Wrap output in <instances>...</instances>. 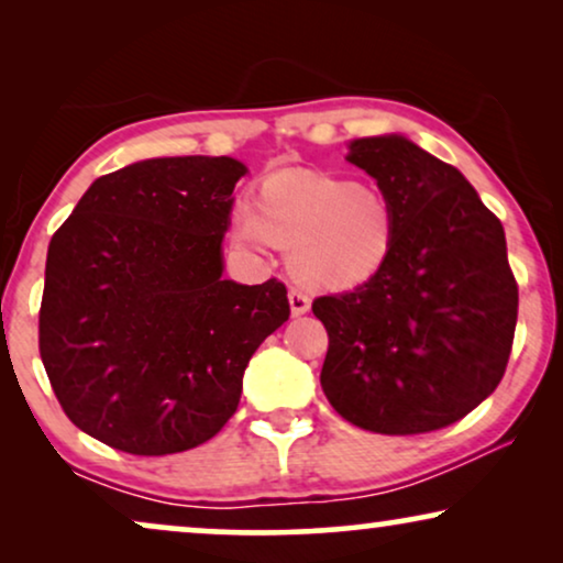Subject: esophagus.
Instances as JSON below:
<instances>
[{"label":"esophagus","mask_w":563,"mask_h":563,"mask_svg":"<svg viewBox=\"0 0 563 563\" xmlns=\"http://www.w3.org/2000/svg\"><path fill=\"white\" fill-rule=\"evenodd\" d=\"M289 310L295 318L305 314L307 310H310V297H307L302 289H289Z\"/></svg>","instance_id":"1"}]
</instances>
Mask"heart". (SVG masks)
<instances>
[{
	"instance_id": "obj_1",
	"label": "heart",
	"mask_w": 563,
	"mask_h": 563,
	"mask_svg": "<svg viewBox=\"0 0 563 563\" xmlns=\"http://www.w3.org/2000/svg\"><path fill=\"white\" fill-rule=\"evenodd\" d=\"M238 241L289 253V268L314 289H353L374 279L397 241L387 191L328 174H274L235 214Z\"/></svg>"
}]
</instances>
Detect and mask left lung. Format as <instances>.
Wrapping results in <instances>:
<instances>
[{
	"label": "left lung",
	"instance_id": "1",
	"mask_svg": "<svg viewBox=\"0 0 563 563\" xmlns=\"http://www.w3.org/2000/svg\"><path fill=\"white\" fill-rule=\"evenodd\" d=\"M349 161L387 191L397 241L374 279L312 302L328 330L322 391L372 433L453 426L497 389L512 351L503 222L459 168L402 135L353 141Z\"/></svg>",
	"mask_w": 563,
	"mask_h": 563
}]
</instances>
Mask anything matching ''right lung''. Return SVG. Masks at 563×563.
<instances>
[{"label":"right lung","mask_w":563,"mask_h":563,"mask_svg":"<svg viewBox=\"0 0 563 563\" xmlns=\"http://www.w3.org/2000/svg\"><path fill=\"white\" fill-rule=\"evenodd\" d=\"M228 156L104 174L51 238L37 345L66 418L133 456L189 451L241 402L243 372L289 320L287 287L222 279Z\"/></svg>","instance_id":"right-lung-1"}]
</instances>
